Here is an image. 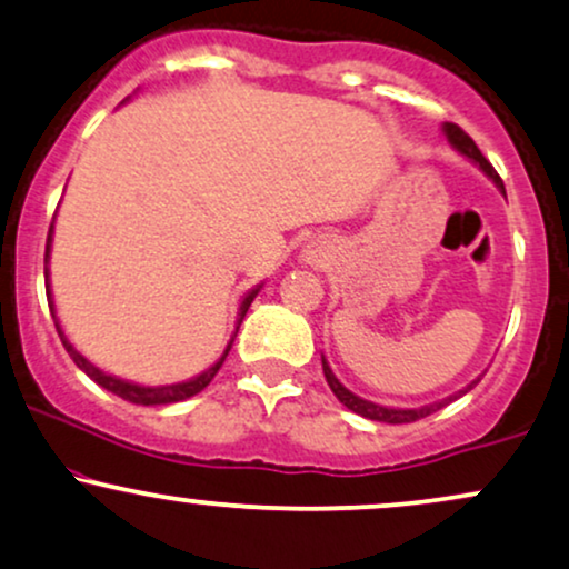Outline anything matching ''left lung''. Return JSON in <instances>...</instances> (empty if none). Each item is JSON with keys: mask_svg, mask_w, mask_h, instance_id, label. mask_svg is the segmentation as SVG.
<instances>
[{"mask_svg": "<svg viewBox=\"0 0 569 569\" xmlns=\"http://www.w3.org/2000/svg\"><path fill=\"white\" fill-rule=\"evenodd\" d=\"M442 129H445V134H448L450 146H453L456 150H461V153L467 156V159H471V161H475V163H480V169H482V172L488 174L490 180L496 182L498 188L503 190V180H501V177H498L496 169H492V163H490L488 159H485V156L480 153V148L475 146V140H471V137H469L467 132H463V129L458 127V124H445ZM503 193H506V190H503ZM323 373H326V381H328V387H331V392L339 397V402H345L347 408L355 410V413L366 416V419H371V421H385V423H410V421L427 419L429 413H435V410H440L442 406H448V402H453V400H458V397H461V395H467L469 389L475 387L477 381H480V379H477V381H471V385H469L467 389H461V392H458V395H450V397H445V400H440V402H432V406H421V408H385V406H376V402H368V400H362V397L352 395L350 389H347V387H341L337 376H333L331 368H328L326 358H323Z\"/></svg>", "mask_w": 569, "mask_h": 569, "instance_id": "8db88e82", "label": "left lung"}]
</instances>
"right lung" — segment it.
I'll return each instance as SVG.
<instances>
[{
  "label": "right lung",
  "instance_id": "obj_1",
  "mask_svg": "<svg viewBox=\"0 0 569 569\" xmlns=\"http://www.w3.org/2000/svg\"><path fill=\"white\" fill-rule=\"evenodd\" d=\"M50 241H52V224H50V236H47L44 262H47V259H50ZM44 283H47V302H50V312H52V320H54V307H52V293H50V272H47V267H44ZM257 291H259V289H254V291L249 293V297L243 299V305H241V320H243L246 310H249V307H251V302H254ZM241 320H238V323H241ZM54 328H58V337H60V341H63L66 352L71 355V360L77 362V366L89 376V379L98 381V385H100L102 389H108V392L119 395L121 400L134 402V406H169V402H180V400H188V397L198 395L203 387L209 385L211 379H214L219 368H222V362H224V358H228V352H230V347H232V339H236V337H232L230 345H228V350H224L222 358H219V360L214 362V366L209 368V371H203L201 376H196V379L182 381V385H169V387H140V385H132V381H121V379H116V376L102 373L100 368H94L92 362H89V360L84 358V355L73 350V345L66 339L63 328H60L58 320H54ZM236 333H238V331H236Z\"/></svg>",
  "mask_w": 569,
  "mask_h": 569
}]
</instances>
